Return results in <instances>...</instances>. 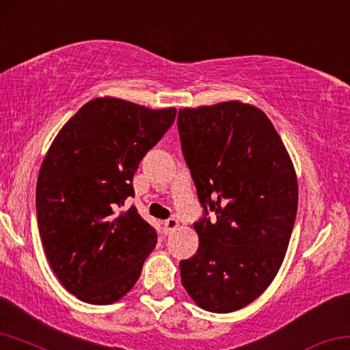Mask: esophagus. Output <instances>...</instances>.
<instances>
[{"instance_id": "34e87169", "label": "esophagus", "mask_w": 350, "mask_h": 350, "mask_svg": "<svg viewBox=\"0 0 350 350\" xmlns=\"http://www.w3.org/2000/svg\"><path fill=\"white\" fill-rule=\"evenodd\" d=\"M178 225H180L178 219L169 217L167 220H164V231H165V233H170V231L175 230L176 227H178Z\"/></svg>"}]
</instances>
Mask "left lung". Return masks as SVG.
<instances>
[{"label": "left lung", "instance_id": "obj_1", "mask_svg": "<svg viewBox=\"0 0 350 350\" xmlns=\"http://www.w3.org/2000/svg\"><path fill=\"white\" fill-rule=\"evenodd\" d=\"M176 125L203 208L193 222L198 249L180 261L181 283L203 310L230 313L260 297L282 266L297 214L295 172L255 106L186 107Z\"/></svg>", "mask_w": 350, "mask_h": 350}]
</instances>
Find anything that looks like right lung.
I'll use <instances>...</instances> for the list:
<instances>
[{
    "label": "right lung",
    "instance_id": "1",
    "mask_svg": "<svg viewBox=\"0 0 350 350\" xmlns=\"http://www.w3.org/2000/svg\"><path fill=\"white\" fill-rule=\"evenodd\" d=\"M176 109L95 98L51 144L36 189L45 255L67 291L88 304L119 300L141 277L158 233L131 205L133 176Z\"/></svg>",
    "mask_w": 350,
    "mask_h": 350
}]
</instances>
